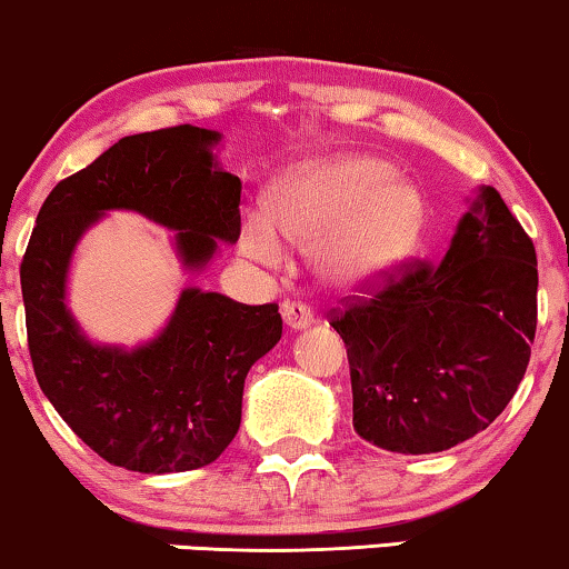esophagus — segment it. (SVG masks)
I'll use <instances>...</instances> for the list:
<instances>
[{"label": "esophagus", "mask_w": 569, "mask_h": 569, "mask_svg": "<svg viewBox=\"0 0 569 569\" xmlns=\"http://www.w3.org/2000/svg\"><path fill=\"white\" fill-rule=\"evenodd\" d=\"M281 315L286 327H291V330H303V327L315 325V315H311V309L301 301H286Z\"/></svg>", "instance_id": "1"}]
</instances>
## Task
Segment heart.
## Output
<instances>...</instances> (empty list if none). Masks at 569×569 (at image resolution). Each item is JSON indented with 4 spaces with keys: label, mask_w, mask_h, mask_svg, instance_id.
<instances>
[{
    "label": "heart",
    "mask_w": 569,
    "mask_h": 569,
    "mask_svg": "<svg viewBox=\"0 0 569 569\" xmlns=\"http://www.w3.org/2000/svg\"><path fill=\"white\" fill-rule=\"evenodd\" d=\"M420 213L418 190L373 157H332L301 167L266 201V219L278 234L296 244L320 239L317 270L342 288L379 281L397 266L418 237ZM269 228L247 221L239 250L258 266L276 268L283 250Z\"/></svg>",
    "instance_id": "b5f03b06"
}]
</instances>
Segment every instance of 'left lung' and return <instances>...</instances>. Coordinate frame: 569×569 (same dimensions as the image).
<instances>
[{
	"label": "left lung",
	"instance_id": "1",
	"mask_svg": "<svg viewBox=\"0 0 569 569\" xmlns=\"http://www.w3.org/2000/svg\"><path fill=\"white\" fill-rule=\"evenodd\" d=\"M536 250L495 188L479 190L441 262L412 260L330 325L348 348L353 428L395 453L485 430L521 383L536 335Z\"/></svg>",
	"mask_w": 569,
	"mask_h": 569
}]
</instances>
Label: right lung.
I'll return each mask as SVG.
<instances>
[{"label": "right lung", "mask_w": 569, "mask_h": 569, "mask_svg": "<svg viewBox=\"0 0 569 569\" xmlns=\"http://www.w3.org/2000/svg\"><path fill=\"white\" fill-rule=\"evenodd\" d=\"M221 133L172 126L126 136L46 198L20 266L28 348L48 402L116 467L141 475L201 469L242 420L252 363L281 340L278 303L186 288L154 340L126 350L87 340L67 309L71 254L106 211H136L174 229L186 270L208 266L242 231V182L211 154Z\"/></svg>", "instance_id": "obj_1"}]
</instances>
